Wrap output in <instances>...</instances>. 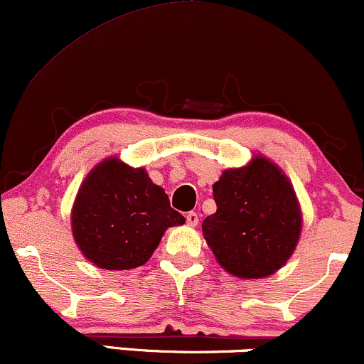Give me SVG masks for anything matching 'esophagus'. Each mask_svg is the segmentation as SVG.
Segmentation results:
<instances>
[{"mask_svg": "<svg viewBox=\"0 0 364 364\" xmlns=\"http://www.w3.org/2000/svg\"><path fill=\"white\" fill-rule=\"evenodd\" d=\"M197 223H199V216H197V213L192 210V213L187 214V224H189L191 228H196Z\"/></svg>", "mask_w": 364, "mask_h": 364, "instance_id": "1", "label": "esophagus"}]
</instances>
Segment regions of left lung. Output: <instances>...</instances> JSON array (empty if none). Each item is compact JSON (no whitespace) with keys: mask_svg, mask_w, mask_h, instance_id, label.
<instances>
[{"mask_svg":"<svg viewBox=\"0 0 364 364\" xmlns=\"http://www.w3.org/2000/svg\"><path fill=\"white\" fill-rule=\"evenodd\" d=\"M213 192L218 210L204 219L203 235L223 270L243 280L280 270L302 232V210L284 170L258 154L224 170Z\"/></svg>","mask_w":364,"mask_h":364,"instance_id":"1","label":"left lung"}]
</instances>
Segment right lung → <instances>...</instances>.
<instances>
[{"label":"right lung","mask_w":364,"mask_h":364,"mask_svg":"<svg viewBox=\"0 0 364 364\" xmlns=\"http://www.w3.org/2000/svg\"><path fill=\"white\" fill-rule=\"evenodd\" d=\"M186 218L143 167L107 156L80 183L70 226L80 253L102 270H133L150 259L164 232Z\"/></svg>","instance_id":"obj_1"}]
</instances>
